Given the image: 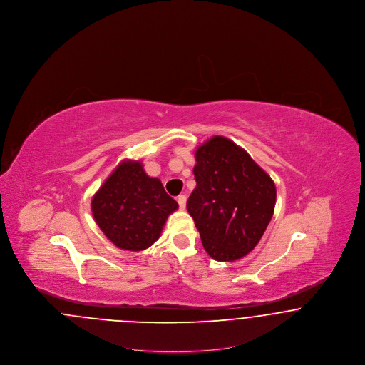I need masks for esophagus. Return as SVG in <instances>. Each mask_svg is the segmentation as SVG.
<instances>
[{
    "label": "esophagus",
    "mask_w": 365,
    "mask_h": 365,
    "mask_svg": "<svg viewBox=\"0 0 365 365\" xmlns=\"http://www.w3.org/2000/svg\"><path fill=\"white\" fill-rule=\"evenodd\" d=\"M186 201H187V197L185 195V194H182V195H179L178 197V204H179V208L185 209L186 208Z\"/></svg>",
    "instance_id": "34e87169"
}]
</instances>
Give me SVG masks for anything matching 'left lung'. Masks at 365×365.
Returning a JSON list of instances; mask_svg holds the SVG:
<instances>
[{
    "instance_id": "1",
    "label": "left lung",
    "mask_w": 365,
    "mask_h": 365,
    "mask_svg": "<svg viewBox=\"0 0 365 365\" xmlns=\"http://www.w3.org/2000/svg\"><path fill=\"white\" fill-rule=\"evenodd\" d=\"M195 189L187 210L212 259H242L271 222L277 187L249 153L232 140L213 137L195 150Z\"/></svg>"
}]
</instances>
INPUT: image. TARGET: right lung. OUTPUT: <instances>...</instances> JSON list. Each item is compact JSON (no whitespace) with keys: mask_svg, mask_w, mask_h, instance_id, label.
Returning <instances> with one entry per match:
<instances>
[{"mask_svg":"<svg viewBox=\"0 0 365 365\" xmlns=\"http://www.w3.org/2000/svg\"><path fill=\"white\" fill-rule=\"evenodd\" d=\"M178 209L160 179L140 161H122L93 195L91 212L106 238L124 250L148 249L160 238L168 216Z\"/></svg>","mask_w":365,"mask_h":365,"instance_id":"1","label":"right lung"}]
</instances>
